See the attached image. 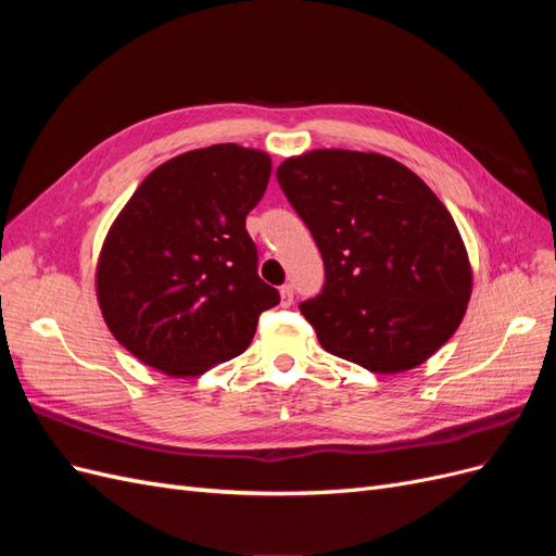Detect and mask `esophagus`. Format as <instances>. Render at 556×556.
<instances>
[{"instance_id": "obj_1", "label": "esophagus", "mask_w": 556, "mask_h": 556, "mask_svg": "<svg viewBox=\"0 0 556 556\" xmlns=\"http://www.w3.org/2000/svg\"><path fill=\"white\" fill-rule=\"evenodd\" d=\"M292 301H294V290H292V285H282L280 288V306H292Z\"/></svg>"}]
</instances>
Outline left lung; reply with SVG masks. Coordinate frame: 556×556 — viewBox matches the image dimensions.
I'll use <instances>...</instances> for the list:
<instances>
[{"label":"left lung","mask_w":556,"mask_h":556,"mask_svg":"<svg viewBox=\"0 0 556 556\" xmlns=\"http://www.w3.org/2000/svg\"><path fill=\"white\" fill-rule=\"evenodd\" d=\"M278 182L325 260L301 304L331 355L371 374L427 362L462 325L473 268L443 201L401 162L319 148L288 157Z\"/></svg>","instance_id":"left-lung-1"}]
</instances>
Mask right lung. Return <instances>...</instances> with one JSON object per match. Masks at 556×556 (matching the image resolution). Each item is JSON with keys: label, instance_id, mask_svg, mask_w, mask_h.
Listing matches in <instances>:
<instances>
[{"label": "right lung", "instance_id": "1", "mask_svg": "<svg viewBox=\"0 0 556 556\" xmlns=\"http://www.w3.org/2000/svg\"><path fill=\"white\" fill-rule=\"evenodd\" d=\"M268 176L264 150L215 143L160 164L117 213L94 288L109 331L139 362L192 378L250 345L280 301L245 231Z\"/></svg>", "mask_w": 556, "mask_h": 556}]
</instances>
